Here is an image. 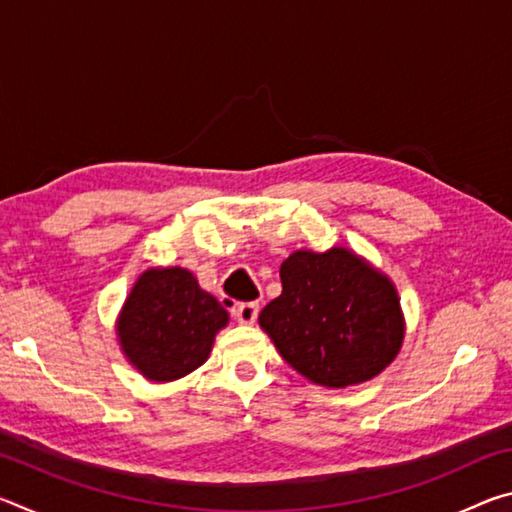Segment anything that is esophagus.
<instances>
[{"mask_svg": "<svg viewBox=\"0 0 512 512\" xmlns=\"http://www.w3.org/2000/svg\"><path fill=\"white\" fill-rule=\"evenodd\" d=\"M259 314V305L257 302H239L235 307V316L241 325H253Z\"/></svg>", "mask_w": 512, "mask_h": 512, "instance_id": "obj_1", "label": "esophagus"}]
</instances>
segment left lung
<instances>
[{
  "instance_id": "obj_1",
  "label": "left lung",
  "mask_w": 512,
  "mask_h": 512,
  "mask_svg": "<svg viewBox=\"0 0 512 512\" xmlns=\"http://www.w3.org/2000/svg\"><path fill=\"white\" fill-rule=\"evenodd\" d=\"M282 293L259 314L277 352L302 377L345 388L397 357L404 316L395 284L352 250H296L280 266Z\"/></svg>"
}]
</instances>
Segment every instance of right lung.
<instances>
[{"label":"right lung","mask_w":512,"mask_h":512,"mask_svg":"<svg viewBox=\"0 0 512 512\" xmlns=\"http://www.w3.org/2000/svg\"><path fill=\"white\" fill-rule=\"evenodd\" d=\"M228 318L187 268H149L119 311L117 339L146 379L173 381L203 366Z\"/></svg>","instance_id":"1"}]
</instances>
